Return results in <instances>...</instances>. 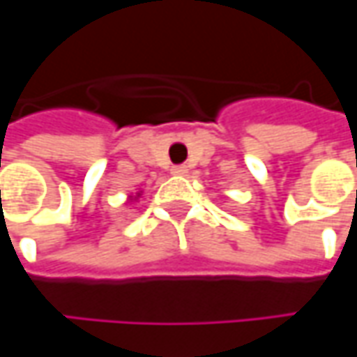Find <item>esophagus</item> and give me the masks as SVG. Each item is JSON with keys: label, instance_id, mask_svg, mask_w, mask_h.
Here are the masks:
<instances>
[{"label": "esophagus", "instance_id": "obj_1", "mask_svg": "<svg viewBox=\"0 0 357 357\" xmlns=\"http://www.w3.org/2000/svg\"><path fill=\"white\" fill-rule=\"evenodd\" d=\"M171 172L172 174H176V176H183V174L188 172V167H186V165H176V167H172Z\"/></svg>", "mask_w": 357, "mask_h": 357}]
</instances>
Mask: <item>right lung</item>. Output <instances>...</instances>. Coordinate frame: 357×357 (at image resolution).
I'll return each instance as SVG.
<instances>
[{"label":"right lung","mask_w":357,"mask_h":357,"mask_svg":"<svg viewBox=\"0 0 357 357\" xmlns=\"http://www.w3.org/2000/svg\"><path fill=\"white\" fill-rule=\"evenodd\" d=\"M139 195H141V192H137V197H135V200L139 199ZM130 200H132V197H130Z\"/></svg>","instance_id":"obj_1"}]
</instances>
